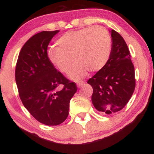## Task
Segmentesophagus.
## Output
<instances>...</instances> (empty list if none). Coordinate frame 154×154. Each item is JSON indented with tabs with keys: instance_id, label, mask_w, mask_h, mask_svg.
<instances>
[{
	"instance_id": "34e87169",
	"label": "esophagus",
	"mask_w": 154,
	"mask_h": 154,
	"mask_svg": "<svg viewBox=\"0 0 154 154\" xmlns=\"http://www.w3.org/2000/svg\"><path fill=\"white\" fill-rule=\"evenodd\" d=\"M83 85H84V82H82V81H79V82H77V86H78V88H82Z\"/></svg>"
}]
</instances>
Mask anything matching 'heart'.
<instances>
[{
    "mask_svg": "<svg viewBox=\"0 0 154 154\" xmlns=\"http://www.w3.org/2000/svg\"><path fill=\"white\" fill-rule=\"evenodd\" d=\"M57 47L48 52L50 62L62 73L75 64L69 77L78 80L87 74L99 72L109 61L111 52V40L108 32L102 27L91 26L63 34L56 41Z\"/></svg>",
    "mask_w": 154,
    "mask_h": 154,
    "instance_id": "obj_1",
    "label": "heart"
}]
</instances>
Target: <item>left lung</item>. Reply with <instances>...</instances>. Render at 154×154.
Here are the masks:
<instances>
[{
  "mask_svg": "<svg viewBox=\"0 0 154 154\" xmlns=\"http://www.w3.org/2000/svg\"><path fill=\"white\" fill-rule=\"evenodd\" d=\"M111 52L105 67L89 80L93 93L92 103L98 111L107 114L117 112L126 106L135 87V69L128 47L122 37L114 29Z\"/></svg>",
  "mask_w": 154,
  "mask_h": 154,
  "instance_id": "8db88e82",
  "label": "left lung"
}]
</instances>
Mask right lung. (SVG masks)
Returning a JSON list of instances; mask_svg holds the SVG:
<instances>
[{
  "label": "right lung",
  "instance_id": "1",
  "mask_svg": "<svg viewBox=\"0 0 154 154\" xmlns=\"http://www.w3.org/2000/svg\"><path fill=\"white\" fill-rule=\"evenodd\" d=\"M59 32L43 31L29 38L21 49L15 70L23 105L35 119L48 126L66 119L70 100L77 88L56 70L48 56V46Z\"/></svg>",
  "mask_w": 154,
  "mask_h": 154
}]
</instances>
